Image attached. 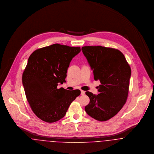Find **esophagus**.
<instances>
[{"mask_svg":"<svg viewBox=\"0 0 154 154\" xmlns=\"http://www.w3.org/2000/svg\"><path fill=\"white\" fill-rule=\"evenodd\" d=\"M85 94V91L83 90H81V95H84Z\"/></svg>","mask_w":154,"mask_h":154,"instance_id":"1","label":"esophagus"}]
</instances>
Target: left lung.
<instances>
[{"label": "left lung", "mask_w": 154, "mask_h": 154, "mask_svg": "<svg viewBox=\"0 0 154 154\" xmlns=\"http://www.w3.org/2000/svg\"><path fill=\"white\" fill-rule=\"evenodd\" d=\"M82 50L100 81L98 95L86 91L90 98L86 113L98 121H106L118 113L126 103L129 89L131 68L118 49L100 46H84Z\"/></svg>", "instance_id": "left-lung-1"}]
</instances>
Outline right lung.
<instances>
[{"label": "right lung", "mask_w": 154, "mask_h": 154, "mask_svg": "<svg viewBox=\"0 0 154 154\" xmlns=\"http://www.w3.org/2000/svg\"><path fill=\"white\" fill-rule=\"evenodd\" d=\"M80 47L54 44L34 51L23 73V84L27 101L40 119L48 123L65 116L71 103L81 94L79 89L57 88L65 82L66 72Z\"/></svg>", "instance_id": "1"}]
</instances>
